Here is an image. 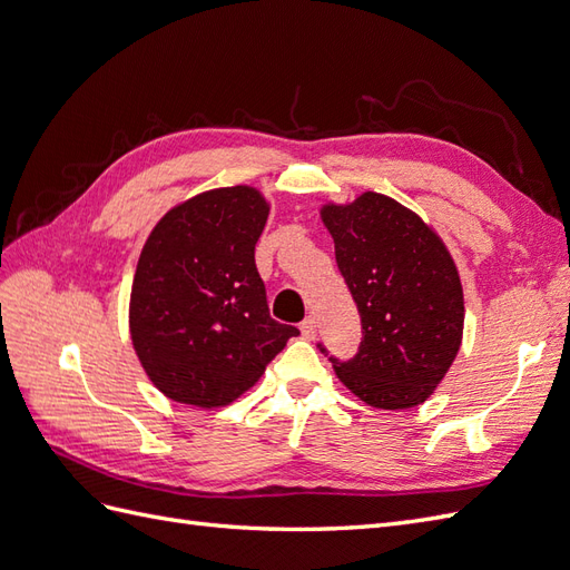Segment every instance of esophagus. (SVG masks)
<instances>
[{
	"mask_svg": "<svg viewBox=\"0 0 570 570\" xmlns=\"http://www.w3.org/2000/svg\"><path fill=\"white\" fill-rule=\"evenodd\" d=\"M299 331H302V337H304V340H314L316 333H318V321H316L314 316L304 318L302 325H299Z\"/></svg>",
	"mask_w": 570,
	"mask_h": 570,
	"instance_id": "obj_1",
	"label": "esophagus"
}]
</instances>
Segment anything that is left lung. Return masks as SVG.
Segmentation results:
<instances>
[{"mask_svg":"<svg viewBox=\"0 0 570 570\" xmlns=\"http://www.w3.org/2000/svg\"><path fill=\"white\" fill-rule=\"evenodd\" d=\"M321 220L364 325L354 358L331 356L340 383L375 409L423 404L463 340V287L450 249L416 212L381 193L325 202Z\"/></svg>","mask_w":570,"mask_h":570,"instance_id":"8db88e82","label":"left lung"}]
</instances>
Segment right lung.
<instances>
[{
  "label": "right lung",
  "instance_id": "right-lung-1",
  "mask_svg": "<svg viewBox=\"0 0 570 570\" xmlns=\"http://www.w3.org/2000/svg\"><path fill=\"white\" fill-rule=\"evenodd\" d=\"M268 212L252 185L216 187L176 204L149 233L128 325L147 377L168 400L226 406L299 335L271 318L254 264Z\"/></svg>",
  "mask_w": 570,
  "mask_h": 570
}]
</instances>
